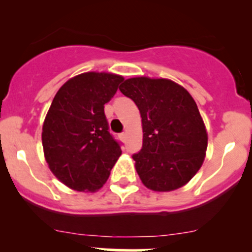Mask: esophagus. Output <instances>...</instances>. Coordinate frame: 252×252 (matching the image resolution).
<instances>
[{
    "mask_svg": "<svg viewBox=\"0 0 252 252\" xmlns=\"http://www.w3.org/2000/svg\"><path fill=\"white\" fill-rule=\"evenodd\" d=\"M126 132H123V134H121V138H122V140H126Z\"/></svg>",
    "mask_w": 252,
    "mask_h": 252,
    "instance_id": "1",
    "label": "esophagus"
}]
</instances>
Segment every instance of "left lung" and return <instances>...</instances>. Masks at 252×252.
<instances>
[{"mask_svg": "<svg viewBox=\"0 0 252 252\" xmlns=\"http://www.w3.org/2000/svg\"><path fill=\"white\" fill-rule=\"evenodd\" d=\"M120 91L134 100L142 118V149L132 156L142 184L155 192L185 186L204 163L209 141L195 100L166 78H129Z\"/></svg>", "mask_w": 252, "mask_h": 252, "instance_id": "8db88e82", "label": "left lung"}]
</instances>
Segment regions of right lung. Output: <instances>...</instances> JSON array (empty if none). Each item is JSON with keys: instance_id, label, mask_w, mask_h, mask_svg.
I'll use <instances>...</instances> for the list:
<instances>
[{"instance_id": "1", "label": "right lung", "mask_w": 252, "mask_h": 252, "mask_svg": "<svg viewBox=\"0 0 252 252\" xmlns=\"http://www.w3.org/2000/svg\"><path fill=\"white\" fill-rule=\"evenodd\" d=\"M124 78L85 72L58 90L42 126L45 160L54 176L77 192H97L122 154L108 131L104 104Z\"/></svg>"}]
</instances>
